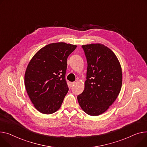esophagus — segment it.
<instances>
[{"instance_id":"esophagus-1","label":"esophagus","mask_w":147,"mask_h":147,"mask_svg":"<svg viewBox=\"0 0 147 147\" xmlns=\"http://www.w3.org/2000/svg\"><path fill=\"white\" fill-rule=\"evenodd\" d=\"M75 83H76V82H71L70 84H71V86H73L75 84Z\"/></svg>"}]
</instances>
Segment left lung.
Here are the masks:
<instances>
[{"instance_id":"obj_1","label":"left lung","mask_w":147,"mask_h":147,"mask_svg":"<svg viewBox=\"0 0 147 147\" xmlns=\"http://www.w3.org/2000/svg\"><path fill=\"white\" fill-rule=\"evenodd\" d=\"M82 48L87 62V77L77 100L84 112L98 116L109 109L120 93L122 68L115 53L103 44H87Z\"/></svg>"}]
</instances>
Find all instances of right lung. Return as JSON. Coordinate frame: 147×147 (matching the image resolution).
I'll list each match as a JSON object with an SVG mask.
<instances>
[{
  "mask_svg": "<svg viewBox=\"0 0 147 147\" xmlns=\"http://www.w3.org/2000/svg\"><path fill=\"white\" fill-rule=\"evenodd\" d=\"M77 45L63 42L41 48L31 58L25 73L26 90L34 107L43 114L60 108L68 87L65 79L67 59Z\"/></svg>",
  "mask_w": 147,
  "mask_h": 147,
  "instance_id": "right-lung-1",
  "label": "right lung"
}]
</instances>
